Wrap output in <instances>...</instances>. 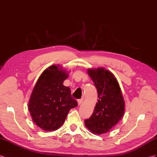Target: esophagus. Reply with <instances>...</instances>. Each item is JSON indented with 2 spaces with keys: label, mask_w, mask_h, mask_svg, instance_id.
I'll use <instances>...</instances> for the list:
<instances>
[{
  "label": "esophagus",
  "mask_w": 157,
  "mask_h": 157,
  "mask_svg": "<svg viewBox=\"0 0 157 157\" xmlns=\"http://www.w3.org/2000/svg\"><path fill=\"white\" fill-rule=\"evenodd\" d=\"M83 102V99H78V105H81L82 103Z\"/></svg>",
  "instance_id": "obj_1"
}]
</instances>
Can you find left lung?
Returning <instances> with one entry per match:
<instances>
[{
	"instance_id": "left-lung-1",
	"label": "left lung",
	"mask_w": 157,
	"mask_h": 157,
	"mask_svg": "<svg viewBox=\"0 0 157 157\" xmlns=\"http://www.w3.org/2000/svg\"><path fill=\"white\" fill-rule=\"evenodd\" d=\"M88 75L97 89L98 100L94 113L85 120L86 127L93 133L109 131L124 115V101L115 75L103 67L88 69Z\"/></svg>"
}]
</instances>
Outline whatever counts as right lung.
I'll list each match as a JSON object with an SVG mask.
<instances>
[{"label":"right lung","instance_id":"add662e5","mask_svg":"<svg viewBox=\"0 0 157 157\" xmlns=\"http://www.w3.org/2000/svg\"><path fill=\"white\" fill-rule=\"evenodd\" d=\"M68 72L52 65L40 76L32 92L29 110L33 121L44 131H55L61 127L69 111L78 106L69 87L64 86Z\"/></svg>","mask_w":157,"mask_h":157}]
</instances>
